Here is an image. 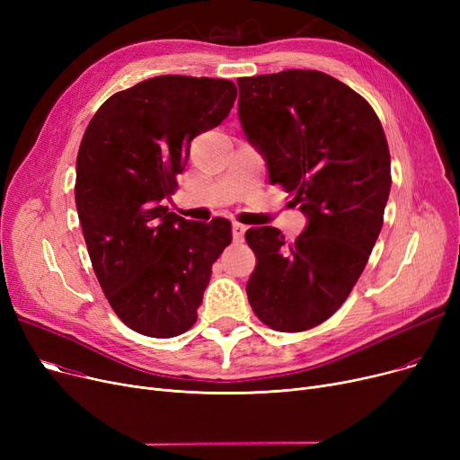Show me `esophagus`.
I'll return each instance as SVG.
<instances>
[{
	"label": "esophagus",
	"mask_w": 460,
	"mask_h": 460,
	"mask_svg": "<svg viewBox=\"0 0 460 460\" xmlns=\"http://www.w3.org/2000/svg\"><path fill=\"white\" fill-rule=\"evenodd\" d=\"M246 226L244 224H240V222H233V238L236 240V243H238V240H243L244 238V233H246Z\"/></svg>",
	"instance_id": "obj_1"
}]
</instances>
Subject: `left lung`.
I'll use <instances>...</instances> for the list:
<instances>
[{
  "mask_svg": "<svg viewBox=\"0 0 460 460\" xmlns=\"http://www.w3.org/2000/svg\"><path fill=\"white\" fill-rule=\"evenodd\" d=\"M238 117L272 184L307 217L295 243L279 229L246 231L257 257L246 285L255 315L278 332L319 326L350 295L384 222L390 149L369 102L319 70L238 80Z\"/></svg>",
  "mask_w": 460,
  "mask_h": 460,
  "instance_id": "obj_1",
  "label": "left lung"
}]
</instances>
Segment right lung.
Here are the masks:
<instances>
[{"mask_svg":"<svg viewBox=\"0 0 460 460\" xmlns=\"http://www.w3.org/2000/svg\"><path fill=\"white\" fill-rule=\"evenodd\" d=\"M229 80L165 75L119 91L87 125L75 198L93 270L128 328L175 337L198 321L212 264L231 222H191L164 207L184 172L190 141L229 115Z\"/></svg>","mask_w":460,"mask_h":460,"instance_id":"right-lung-1","label":"right lung"}]
</instances>
